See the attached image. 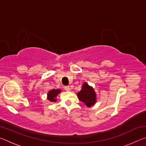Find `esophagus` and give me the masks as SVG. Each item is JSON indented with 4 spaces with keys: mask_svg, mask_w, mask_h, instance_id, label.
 <instances>
[{
    "mask_svg": "<svg viewBox=\"0 0 146 146\" xmlns=\"http://www.w3.org/2000/svg\"><path fill=\"white\" fill-rule=\"evenodd\" d=\"M70 89L71 88H70V86H65V87H64V90H66V91H70Z\"/></svg>",
    "mask_w": 146,
    "mask_h": 146,
    "instance_id": "34e87169",
    "label": "esophagus"
}]
</instances>
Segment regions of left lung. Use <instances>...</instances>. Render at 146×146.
<instances>
[{"label": "left lung", "instance_id": "left-lung-1", "mask_svg": "<svg viewBox=\"0 0 146 146\" xmlns=\"http://www.w3.org/2000/svg\"><path fill=\"white\" fill-rule=\"evenodd\" d=\"M79 100L88 107H91L95 104L96 102V94L92 87L88 84L84 83L82 86V90L77 94Z\"/></svg>", "mask_w": 146, "mask_h": 146}]
</instances>
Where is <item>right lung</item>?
<instances>
[{"label":"right lung","instance_id":"add662e5","mask_svg":"<svg viewBox=\"0 0 146 146\" xmlns=\"http://www.w3.org/2000/svg\"><path fill=\"white\" fill-rule=\"evenodd\" d=\"M60 92V90H53L49 91L48 94V99L51 102H56L55 98Z\"/></svg>","mask_w":146,"mask_h":146}]
</instances>
